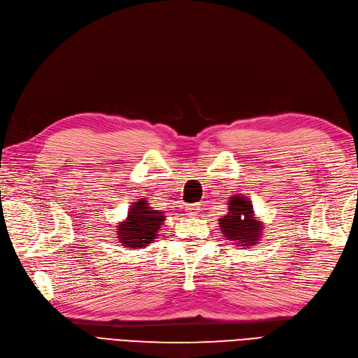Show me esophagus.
I'll list each match as a JSON object with an SVG mask.
<instances>
[{
	"label": "esophagus",
	"mask_w": 358,
	"mask_h": 358,
	"mask_svg": "<svg viewBox=\"0 0 358 358\" xmlns=\"http://www.w3.org/2000/svg\"><path fill=\"white\" fill-rule=\"evenodd\" d=\"M186 210H187V215L194 216V215H196L199 212V204H190V206H187Z\"/></svg>",
	"instance_id": "obj_1"
}]
</instances>
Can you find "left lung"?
I'll return each mask as SVG.
<instances>
[{
    "label": "left lung",
    "instance_id": "1",
    "mask_svg": "<svg viewBox=\"0 0 358 358\" xmlns=\"http://www.w3.org/2000/svg\"><path fill=\"white\" fill-rule=\"evenodd\" d=\"M219 225L227 239L243 245H255L260 241L262 225L255 221L252 204L248 198L231 196L228 203V212L219 219Z\"/></svg>",
    "mask_w": 358,
    "mask_h": 358
}]
</instances>
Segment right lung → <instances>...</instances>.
I'll return each instance as SVG.
<instances>
[{"instance_id": "add662e5", "label": "right lung", "mask_w": 358, "mask_h": 358, "mask_svg": "<svg viewBox=\"0 0 358 358\" xmlns=\"http://www.w3.org/2000/svg\"><path fill=\"white\" fill-rule=\"evenodd\" d=\"M163 221V213L148 207V201H134L127 221L117 225L119 242L128 248H145L157 237V230Z\"/></svg>"}]
</instances>
